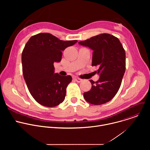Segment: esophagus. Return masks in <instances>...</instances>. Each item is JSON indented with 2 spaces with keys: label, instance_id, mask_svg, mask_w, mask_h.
<instances>
[{
  "label": "esophagus",
  "instance_id": "obj_1",
  "mask_svg": "<svg viewBox=\"0 0 150 150\" xmlns=\"http://www.w3.org/2000/svg\"><path fill=\"white\" fill-rule=\"evenodd\" d=\"M73 79H74V80H75L77 82H79V83L82 81V79H80V78H78V77H76V76H73Z\"/></svg>",
  "mask_w": 150,
  "mask_h": 150
}]
</instances>
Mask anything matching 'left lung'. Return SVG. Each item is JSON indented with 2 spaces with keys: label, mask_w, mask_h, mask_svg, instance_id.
Masks as SVG:
<instances>
[{
  "label": "left lung",
  "mask_w": 150,
  "mask_h": 150,
  "mask_svg": "<svg viewBox=\"0 0 150 150\" xmlns=\"http://www.w3.org/2000/svg\"><path fill=\"white\" fill-rule=\"evenodd\" d=\"M78 44L93 50L92 66L98 67L99 79L90 80L91 90L83 93L87 102L100 105L110 101L117 94L126 68V54L119 40L110 34H102Z\"/></svg>",
  "instance_id": "left-lung-1"
}]
</instances>
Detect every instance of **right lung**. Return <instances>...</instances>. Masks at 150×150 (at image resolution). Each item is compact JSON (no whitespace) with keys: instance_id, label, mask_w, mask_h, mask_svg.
<instances>
[{"instance_id":"1","label":"right lung","mask_w":150,"mask_h":150,"mask_svg":"<svg viewBox=\"0 0 150 150\" xmlns=\"http://www.w3.org/2000/svg\"><path fill=\"white\" fill-rule=\"evenodd\" d=\"M77 40L62 41L49 33L32 36L22 53L23 72L28 90L39 104L52 108L65 100L72 76L54 73V62H60L62 51Z\"/></svg>"}]
</instances>
